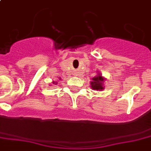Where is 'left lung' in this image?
I'll return each instance as SVG.
<instances>
[{
	"label": "left lung",
	"instance_id": "obj_1",
	"mask_svg": "<svg viewBox=\"0 0 151 151\" xmlns=\"http://www.w3.org/2000/svg\"><path fill=\"white\" fill-rule=\"evenodd\" d=\"M104 81H105V78H103L100 74L98 73L96 76L93 77L92 78V82H90L92 89H94V90H103L104 89V86H103Z\"/></svg>",
	"mask_w": 151,
	"mask_h": 151
}]
</instances>
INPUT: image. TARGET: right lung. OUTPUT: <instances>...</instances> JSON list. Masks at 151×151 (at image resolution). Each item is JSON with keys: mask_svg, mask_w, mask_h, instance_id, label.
I'll use <instances>...</instances> for the list:
<instances>
[{"mask_svg": "<svg viewBox=\"0 0 151 151\" xmlns=\"http://www.w3.org/2000/svg\"><path fill=\"white\" fill-rule=\"evenodd\" d=\"M53 83H55V82H53Z\"/></svg>", "mask_w": 151, "mask_h": 151, "instance_id": "right-lung-1", "label": "right lung"}]
</instances>
